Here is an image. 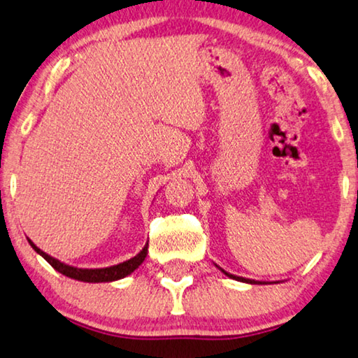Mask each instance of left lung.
I'll list each match as a JSON object with an SVG mask.
<instances>
[{"instance_id": "left-lung-1", "label": "left lung", "mask_w": 358, "mask_h": 358, "mask_svg": "<svg viewBox=\"0 0 358 358\" xmlns=\"http://www.w3.org/2000/svg\"><path fill=\"white\" fill-rule=\"evenodd\" d=\"M218 266V265H217ZM218 268H220V266H218ZM223 273H225L228 278H233V280H236V281H243V282H249V285H257V281L255 280H249V278H243V276H236V275H231V273H228V271H225L223 268H220Z\"/></svg>"}]
</instances>
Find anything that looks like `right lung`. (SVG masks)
Returning <instances> with one entry per match:
<instances>
[{"label":"right lung","mask_w":358,"mask_h":358,"mask_svg":"<svg viewBox=\"0 0 358 358\" xmlns=\"http://www.w3.org/2000/svg\"><path fill=\"white\" fill-rule=\"evenodd\" d=\"M27 239H29V238H27ZM29 244L31 248H34L36 254H40L41 257L52 266V268L57 270L62 275L69 276V278L78 280V281H83V282H110V281H117V280L125 278V276L133 273V271H135L138 266L145 262V259L148 255V243H146L145 248H143L140 252L135 255V257L128 259L122 264L106 266V268H78V266L64 264V262H61V260H57L55 257H51V255H48L46 252H43L40 248L35 246L31 239H29Z\"/></svg>","instance_id":"1"}]
</instances>
